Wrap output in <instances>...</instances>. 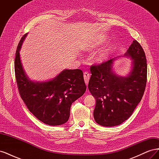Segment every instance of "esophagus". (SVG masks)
Returning <instances> with one entry per match:
<instances>
[{
	"label": "esophagus",
	"instance_id": "obj_1",
	"mask_svg": "<svg viewBox=\"0 0 159 159\" xmlns=\"http://www.w3.org/2000/svg\"><path fill=\"white\" fill-rule=\"evenodd\" d=\"M84 78L85 84L88 85V82H89V78H90V74H89V72H88V71H85L84 72Z\"/></svg>",
	"mask_w": 159,
	"mask_h": 159
}]
</instances>
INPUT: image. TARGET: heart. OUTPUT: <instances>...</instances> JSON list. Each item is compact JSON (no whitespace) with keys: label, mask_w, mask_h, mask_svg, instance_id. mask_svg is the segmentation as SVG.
<instances>
[{"label":"heart","mask_w":159,"mask_h":159,"mask_svg":"<svg viewBox=\"0 0 159 159\" xmlns=\"http://www.w3.org/2000/svg\"><path fill=\"white\" fill-rule=\"evenodd\" d=\"M103 42V40L102 38H97V39H94L92 41L89 42L88 44L85 46V50L91 51L97 48L98 46H99ZM110 48L105 49L101 52H99L98 55L96 56L95 60L98 62H102L105 61L107 58V57L110 53Z\"/></svg>","instance_id":"1"}]
</instances>
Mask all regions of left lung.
<instances>
[{
	"instance_id": "1",
	"label": "left lung",
	"mask_w": 159,
	"mask_h": 159,
	"mask_svg": "<svg viewBox=\"0 0 159 159\" xmlns=\"http://www.w3.org/2000/svg\"><path fill=\"white\" fill-rule=\"evenodd\" d=\"M126 56L133 60V68L127 77H120L112 70L113 59L93 64L88 89L95 98V121L104 127L119 125L129 118L141 102L147 80L145 52L133 40Z\"/></svg>"
}]
</instances>
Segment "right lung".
<instances>
[{
    "instance_id": "1",
    "label": "right lung",
    "mask_w": 159,
    "mask_h": 159,
    "mask_svg": "<svg viewBox=\"0 0 159 159\" xmlns=\"http://www.w3.org/2000/svg\"><path fill=\"white\" fill-rule=\"evenodd\" d=\"M27 34L19 42L14 59L18 89L28 110L40 121L52 126L68 121L72 103L86 90L83 71L65 70L53 80L34 82L27 78L21 64L19 51Z\"/></svg>"
}]
</instances>
